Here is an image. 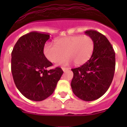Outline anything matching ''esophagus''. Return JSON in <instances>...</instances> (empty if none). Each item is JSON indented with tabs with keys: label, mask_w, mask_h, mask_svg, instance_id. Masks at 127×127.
I'll return each instance as SVG.
<instances>
[{
	"label": "esophagus",
	"mask_w": 127,
	"mask_h": 127,
	"mask_svg": "<svg viewBox=\"0 0 127 127\" xmlns=\"http://www.w3.org/2000/svg\"><path fill=\"white\" fill-rule=\"evenodd\" d=\"M69 68H66V67H62V70L64 72H66L67 70H69Z\"/></svg>",
	"instance_id": "1"
}]
</instances>
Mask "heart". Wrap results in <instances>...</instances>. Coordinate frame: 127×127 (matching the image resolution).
<instances>
[{
	"label": "heart",
	"mask_w": 127,
	"mask_h": 127,
	"mask_svg": "<svg viewBox=\"0 0 127 127\" xmlns=\"http://www.w3.org/2000/svg\"><path fill=\"white\" fill-rule=\"evenodd\" d=\"M94 47L95 42L90 36L70 35L56 39L55 45L46 43L43 53L51 62H57L65 55L67 56L59 62V64L67 65L74 62L76 65H81L91 58Z\"/></svg>",
	"instance_id": "heart-1"
}]
</instances>
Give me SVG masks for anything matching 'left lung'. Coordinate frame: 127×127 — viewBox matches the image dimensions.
Here are the masks:
<instances>
[{
    "mask_svg": "<svg viewBox=\"0 0 127 127\" xmlns=\"http://www.w3.org/2000/svg\"><path fill=\"white\" fill-rule=\"evenodd\" d=\"M85 33L94 39L92 55L85 64L72 69L74 73L71 87L74 94L85 101L102 97L111 84L115 71V52L105 35L95 30Z\"/></svg>",
    "mask_w": 127,
    "mask_h": 127,
    "instance_id": "obj_1",
    "label": "left lung"
}]
</instances>
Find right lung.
Wrapping results in <instances>:
<instances>
[{
    "label": "right lung",
    "instance_id": "1",
    "mask_svg": "<svg viewBox=\"0 0 127 127\" xmlns=\"http://www.w3.org/2000/svg\"><path fill=\"white\" fill-rule=\"evenodd\" d=\"M48 33L31 32L18 40L11 53V72L16 86L28 99L41 101L53 93L64 71L45 57L43 48Z\"/></svg>",
    "mask_w": 127,
    "mask_h": 127
}]
</instances>
